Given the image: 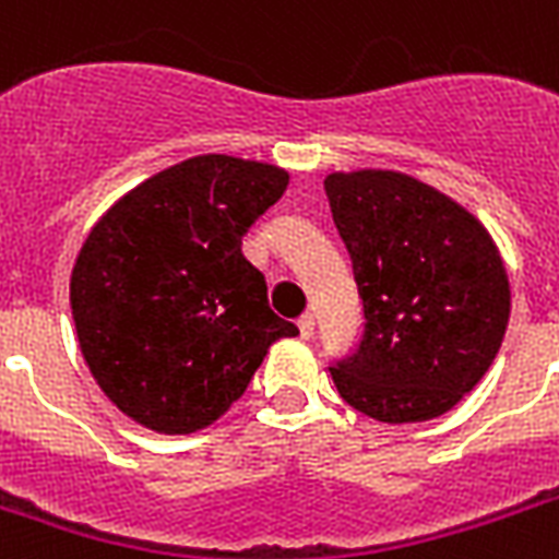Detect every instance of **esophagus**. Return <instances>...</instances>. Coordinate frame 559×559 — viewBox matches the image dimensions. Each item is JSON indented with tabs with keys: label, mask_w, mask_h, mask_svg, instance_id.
I'll use <instances>...</instances> for the list:
<instances>
[{
	"label": "esophagus",
	"mask_w": 559,
	"mask_h": 559,
	"mask_svg": "<svg viewBox=\"0 0 559 559\" xmlns=\"http://www.w3.org/2000/svg\"><path fill=\"white\" fill-rule=\"evenodd\" d=\"M298 334L305 336V340H310L313 336V328H317V322H313V313H305V317H298Z\"/></svg>",
	"instance_id": "obj_1"
}]
</instances>
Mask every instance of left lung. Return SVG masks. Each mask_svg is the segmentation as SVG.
Segmentation results:
<instances>
[{"instance_id": "1", "label": "left lung", "mask_w": 559, "mask_h": 559, "mask_svg": "<svg viewBox=\"0 0 559 559\" xmlns=\"http://www.w3.org/2000/svg\"><path fill=\"white\" fill-rule=\"evenodd\" d=\"M364 331L331 364L336 393L378 421L442 416L487 374L510 284L487 228L440 190L383 169L325 178Z\"/></svg>"}]
</instances>
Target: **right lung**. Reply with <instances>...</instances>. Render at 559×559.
Returning <instances> with one entry per match:
<instances>
[{
  "label": "right lung",
  "instance_id": "right-lung-1",
  "mask_svg": "<svg viewBox=\"0 0 559 559\" xmlns=\"http://www.w3.org/2000/svg\"><path fill=\"white\" fill-rule=\"evenodd\" d=\"M289 176L228 155L190 157L122 195L79 251L70 305L81 355L119 411L160 433H193L249 386L281 336L242 234Z\"/></svg>",
  "mask_w": 559,
  "mask_h": 559
}]
</instances>
